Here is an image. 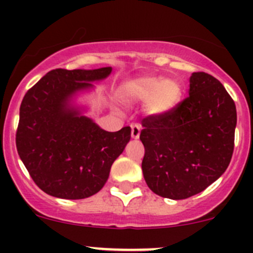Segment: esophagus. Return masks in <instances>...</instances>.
I'll return each mask as SVG.
<instances>
[{
    "instance_id": "obj_1",
    "label": "esophagus",
    "mask_w": 253,
    "mask_h": 253,
    "mask_svg": "<svg viewBox=\"0 0 253 253\" xmlns=\"http://www.w3.org/2000/svg\"><path fill=\"white\" fill-rule=\"evenodd\" d=\"M141 134V126L139 125H131V136L132 138L137 139Z\"/></svg>"
}]
</instances>
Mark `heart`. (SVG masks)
Returning <instances> with one entry per match:
<instances>
[{
	"label": "heart",
	"instance_id": "heart-1",
	"mask_svg": "<svg viewBox=\"0 0 253 253\" xmlns=\"http://www.w3.org/2000/svg\"><path fill=\"white\" fill-rule=\"evenodd\" d=\"M181 86L171 79L145 76L132 79L122 88L127 103H145L147 111L160 115L174 109L181 99Z\"/></svg>",
	"mask_w": 253,
	"mask_h": 253
}]
</instances>
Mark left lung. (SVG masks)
<instances>
[{
  "instance_id": "left-lung-1",
  "label": "left lung",
  "mask_w": 253,
  "mask_h": 253,
  "mask_svg": "<svg viewBox=\"0 0 253 253\" xmlns=\"http://www.w3.org/2000/svg\"><path fill=\"white\" fill-rule=\"evenodd\" d=\"M190 95L171 110L142 120V170L148 187L171 200L206 190L228 168L234 152L236 106L213 76L195 72Z\"/></svg>"
}]
</instances>
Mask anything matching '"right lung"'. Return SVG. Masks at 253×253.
I'll return each instance as SVG.
<instances>
[{
  "instance_id": "obj_1",
  "label": "right lung",
  "mask_w": 253,
  "mask_h": 253,
  "mask_svg": "<svg viewBox=\"0 0 253 253\" xmlns=\"http://www.w3.org/2000/svg\"><path fill=\"white\" fill-rule=\"evenodd\" d=\"M111 67L50 71L25 93L16 133L18 154L38 187L65 200L90 197L103 188L131 128L108 132L67 109L73 93L103 79Z\"/></svg>"
}]
</instances>
